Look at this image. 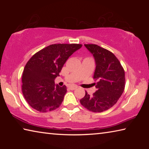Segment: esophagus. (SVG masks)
<instances>
[{"label":"esophagus","mask_w":149,"mask_h":149,"mask_svg":"<svg viewBox=\"0 0 149 149\" xmlns=\"http://www.w3.org/2000/svg\"><path fill=\"white\" fill-rule=\"evenodd\" d=\"M77 87L76 86V85H72V86H70L69 87V89L70 90H75V89H77Z\"/></svg>","instance_id":"esophagus-1"}]
</instances>
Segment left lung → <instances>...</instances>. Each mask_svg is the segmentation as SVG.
Segmentation results:
<instances>
[{
    "instance_id": "1",
    "label": "left lung",
    "mask_w": 149,
    "mask_h": 149,
    "mask_svg": "<svg viewBox=\"0 0 149 149\" xmlns=\"http://www.w3.org/2000/svg\"><path fill=\"white\" fill-rule=\"evenodd\" d=\"M95 58L93 79L97 91L90 96L85 92L80 100L82 106L93 112H102L112 107L125 88V72L118 59L109 50L97 45H84Z\"/></svg>"
}]
</instances>
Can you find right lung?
<instances>
[{"label":"right lung","mask_w":149,"mask_h":149,"mask_svg":"<svg viewBox=\"0 0 149 149\" xmlns=\"http://www.w3.org/2000/svg\"><path fill=\"white\" fill-rule=\"evenodd\" d=\"M80 44H54L35 53L24 68L22 93L29 106L41 112L54 110L61 105L66 87L55 84L63 65L80 48Z\"/></svg>","instance_id":"obj_1"}]
</instances>
